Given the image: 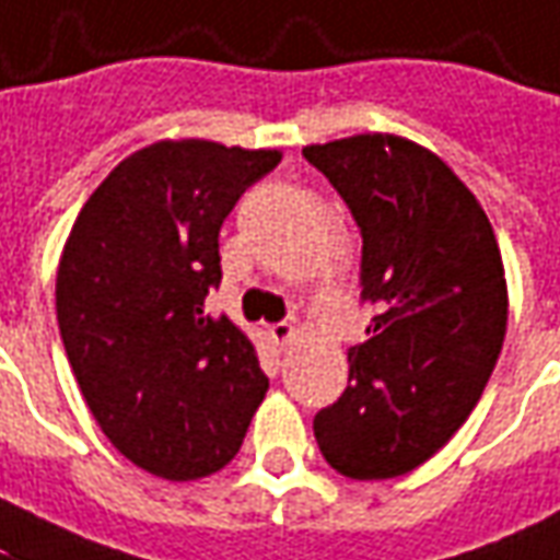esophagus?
<instances>
[{"instance_id":"obj_1","label":"esophagus","mask_w":560,"mask_h":560,"mask_svg":"<svg viewBox=\"0 0 560 560\" xmlns=\"http://www.w3.org/2000/svg\"><path fill=\"white\" fill-rule=\"evenodd\" d=\"M269 334H272V340L279 346H288L296 337V325L294 322H279V325L269 328Z\"/></svg>"}]
</instances>
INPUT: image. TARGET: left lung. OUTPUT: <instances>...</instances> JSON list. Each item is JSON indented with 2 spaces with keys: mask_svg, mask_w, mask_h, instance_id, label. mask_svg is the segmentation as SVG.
I'll return each mask as SVG.
<instances>
[{
  "mask_svg": "<svg viewBox=\"0 0 560 560\" xmlns=\"http://www.w3.org/2000/svg\"><path fill=\"white\" fill-rule=\"evenodd\" d=\"M361 226L368 343L349 386L315 413L318 451L346 478L423 466L466 423L503 349L509 291L485 208L432 150L398 135L303 147Z\"/></svg>",
  "mask_w": 560,
  "mask_h": 560,
  "instance_id": "obj_1",
  "label": "left lung"
}]
</instances>
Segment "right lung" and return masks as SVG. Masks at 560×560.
Segmentation results:
<instances>
[{"label": "right lung", "mask_w": 560, "mask_h": 560, "mask_svg": "<svg viewBox=\"0 0 560 560\" xmlns=\"http://www.w3.org/2000/svg\"><path fill=\"white\" fill-rule=\"evenodd\" d=\"M279 150L155 140L89 196L57 264V325L104 435L165 481L238 454L269 380L248 334L208 315L223 220Z\"/></svg>", "instance_id": "1"}]
</instances>
